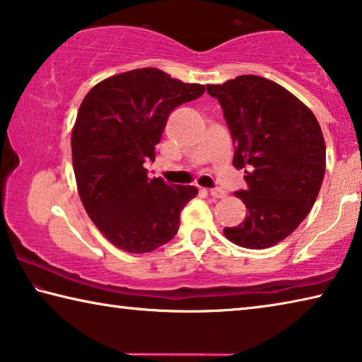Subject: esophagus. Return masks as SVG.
<instances>
[{"instance_id": "esophagus-1", "label": "esophagus", "mask_w": 362, "mask_h": 362, "mask_svg": "<svg viewBox=\"0 0 362 362\" xmlns=\"http://www.w3.org/2000/svg\"><path fill=\"white\" fill-rule=\"evenodd\" d=\"M209 193H211V196H214V198H225L226 196V192L222 188H212Z\"/></svg>"}]
</instances>
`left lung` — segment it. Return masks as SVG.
I'll list each match as a JSON object with an SVG mask.
<instances>
[{"label": "left lung", "mask_w": 362, "mask_h": 362, "mask_svg": "<svg viewBox=\"0 0 362 362\" xmlns=\"http://www.w3.org/2000/svg\"><path fill=\"white\" fill-rule=\"evenodd\" d=\"M235 144L233 166L246 169L235 194L246 218L225 228L231 243L267 249L286 240L308 216L326 170V144L313 112L283 86L255 75L207 84Z\"/></svg>", "instance_id": "left-lung-1"}]
</instances>
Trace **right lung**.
Wrapping results in <instances>:
<instances>
[{
  "label": "right lung",
  "instance_id": "1",
  "mask_svg": "<svg viewBox=\"0 0 362 362\" xmlns=\"http://www.w3.org/2000/svg\"><path fill=\"white\" fill-rule=\"evenodd\" d=\"M158 69L103 79L86 94L71 132V158L86 212L118 249L145 254L169 243L196 187L148 179L170 112L204 94Z\"/></svg>",
  "mask_w": 362,
  "mask_h": 362
}]
</instances>
